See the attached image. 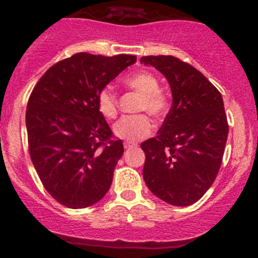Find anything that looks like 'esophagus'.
<instances>
[{
  "label": "esophagus",
  "instance_id": "obj_1",
  "mask_svg": "<svg viewBox=\"0 0 258 258\" xmlns=\"http://www.w3.org/2000/svg\"><path fill=\"white\" fill-rule=\"evenodd\" d=\"M133 147H136V143H133V142H125V143H123V148H125V149H130V148Z\"/></svg>",
  "mask_w": 258,
  "mask_h": 258
}]
</instances>
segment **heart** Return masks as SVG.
I'll list each match as a JSON object with an SVG mask.
<instances>
[{
    "label": "heart",
    "instance_id": "obj_1",
    "mask_svg": "<svg viewBox=\"0 0 258 258\" xmlns=\"http://www.w3.org/2000/svg\"><path fill=\"white\" fill-rule=\"evenodd\" d=\"M127 85L142 94L137 108L138 111H148L152 116L160 117L167 110V100L160 92L159 80L152 73L142 72L127 80ZM99 111L106 119H115L117 115V97L111 86H106L97 97ZM152 121L146 114L123 116L115 123L114 133L116 137L135 142L144 138L152 131Z\"/></svg>",
    "mask_w": 258,
    "mask_h": 258
}]
</instances>
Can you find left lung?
<instances>
[{
    "instance_id": "8db88e82",
    "label": "left lung",
    "mask_w": 258,
    "mask_h": 258,
    "mask_svg": "<svg viewBox=\"0 0 258 258\" xmlns=\"http://www.w3.org/2000/svg\"><path fill=\"white\" fill-rule=\"evenodd\" d=\"M141 63L159 70L172 92V106L158 136L141 144L144 182L165 203L189 206L220 171L228 138L223 99L199 70L178 58L148 55Z\"/></svg>"
}]
</instances>
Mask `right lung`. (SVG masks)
Segmentation results:
<instances>
[{
  "instance_id": "right-lung-1",
  "label": "right lung",
  "mask_w": 258,
  "mask_h": 258,
  "mask_svg": "<svg viewBox=\"0 0 258 258\" xmlns=\"http://www.w3.org/2000/svg\"><path fill=\"white\" fill-rule=\"evenodd\" d=\"M136 55L76 53L38 80L26 108L29 153L46 190L61 205L85 209L110 188L123 154L99 111V92Z\"/></svg>"
}]
</instances>
